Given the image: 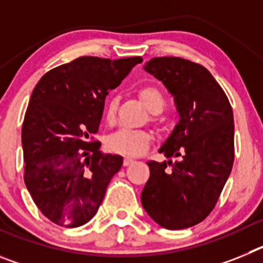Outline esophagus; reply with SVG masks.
<instances>
[{
  "instance_id": "1",
  "label": "esophagus",
  "mask_w": 263,
  "mask_h": 263,
  "mask_svg": "<svg viewBox=\"0 0 263 263\" xmlns=\"http://www.w3.org/2000/svg\"><path fill=\"white\" fill-rule=\"evenodd\" d=\"M134 159L133 158H125L124 159V166H130V164L133 163Z\"/></svg>"
}]
</instances>
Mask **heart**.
I'll use <instances>...</instances> for the list:
<instances>
[{"label": "heart", "mask_w": 263, "mask_h": 263, "mask_svg": "<svg viewBox=\"0 0 263 263\" xmlns=\"http://www.w3.org/2000/svg\"><path fill=\"white\" fill-rule=\"evenodd\" d=\"M138 96L142 101L143 105L148 110L158 115L164 109L166 100L163 95L154 87H143L139 89ZM118 99L117 97H110L106 104L105 108V117L109 122L116 118L117 113ZM152 143V134L145 130H132V129H122L111 134L108 139V146L111 152L122 155H139L143 153L146 148Z\"/></svg>", "instance_id": "b5f03b06"}]
</instances>
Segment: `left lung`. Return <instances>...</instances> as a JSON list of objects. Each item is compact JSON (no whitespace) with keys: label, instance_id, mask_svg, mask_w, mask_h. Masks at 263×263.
I'll return each mask as SVG.
<instances>
[{"label":"left lung","instance_id":"1","mask_svg":"<svg viewBox=\"0 0 263 263\" xmlns=\"http://www.w3.org/2000/svg\"><path fill=\"white\" fill-rule=\"evenodd\" d=\"M143 69L174 96L179 122L160 146L163 162H147L141 194L147 215L176 231L203 221L215 208L234 160L233 111L205 67L175 57L154 58ZM171 157L178 159L172 162Z\"/></svg>","mask_w":263,"mask_h":263}]
</instances>
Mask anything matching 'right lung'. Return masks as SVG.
Here are the masks:
<instances>
[{
  "label": "right lung",
  "mask_w": 263,
  "mask_h": 263,
  "mask_svg": "<svg viewBox=\"0 0 263 263\" xmlns=\"http://www.w3.org/2000/svg\"><path fill=\"white\" fill-rule=\"evenodd\" d=\"M142 58L81 57L48 71L32 90L22 125L25 184L43 215L60 227L96 215L124 158L90 141L109 90Z\"/></svg>",
  "instance_id": "1"
}]
</instances>
